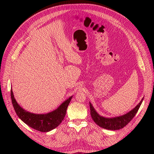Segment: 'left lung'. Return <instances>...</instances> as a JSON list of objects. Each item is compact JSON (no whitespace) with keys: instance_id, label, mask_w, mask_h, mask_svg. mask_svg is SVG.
<instances>
[{"instance_id":"8db88e82","label":"left lung","mask_w":154,"mask_h":154,"mask_svg":"<svg viewBox=\"0 0 154 154\" xmlns=\"http://www.w3.org/2000/svg\"><path fill=\"white\" fill-rule=\"evenodd\" d=\"M142 99L139 104L137 105L134 109H132L129 112H128L122 116L114 117V118H105L100 116L96 110H94L91 103L90 104V110H91V115L92 117L94 122L100 127L103 128L104 129L111 130H116L122 129L126 125H127L130 121L132 120L136 114L138 112L140 106L143 101Z\"/></svg>"}]
</instances>
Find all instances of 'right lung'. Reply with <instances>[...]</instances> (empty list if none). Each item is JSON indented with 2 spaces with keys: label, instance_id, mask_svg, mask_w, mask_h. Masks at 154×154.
Segmentation results:
<instances>
[{
  "label": "right lung",
  "instance_id": "obj_1",
  "mask_svg": "<svg viewBox=\"0 0 154 154\" xmlns=\"http://www.w3.org/2000/svg\"><path fill=\"white\" fill-rule=\"evenodd\" d=\"M11 95L13 107L18 116L28 126L42 132H50V130L55 128L60 125L64 119L67 106L72 98V97L69 98L56 110L51 112L37 114L29 112L20 107L14 99L12 89L11 90Z\"/></svg>",
  "mask_w": 154,
  "mask_h": 154
}]
</instances>
